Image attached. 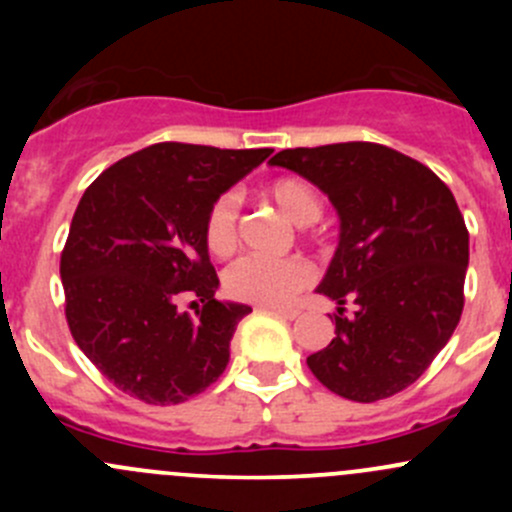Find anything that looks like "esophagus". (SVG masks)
Returning <instances> with one entry per match:
<instances>
[{"mask_svg":"<svg viewBox=\"0 0 512 512\" xmlns=\"http://www.w3.org/2000/svg\"><path fill=\"white\" fill-rule=\"evenodd\" d=\"M267 312L277 314V317H282V319H294L299 314L297 309H277V307H267Z\"/></svg>","mask_w":512,"mask_h":512,"instance_id":"esophagus-1","label":"esophagus"}]
</instances>
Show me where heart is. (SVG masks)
<instances>
[{"mask_svg":"<svg viewBox=\"0 0 512 512\" xmlns=\"http://www.w3.org/2000/svg\"><path fill=\"white\" fill-rule=\"evenodd\" d=\"M267 195L280 205L282 213L297 225H309L322 215L324 200L312 183L302 178L272 180ZM240 235V200L235 193H223L205 213L203 237L213 255L227 257L237 247ZM314 272L302 257L245 255L225 270V292L230 297L267 307H282L294 294L312 285Z\"/></svg>","mask_w":512,"mask_h":512,"instance_id":"obj_1","label":"heart"}]
</instances>
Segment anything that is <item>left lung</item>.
<instances>
[{
  "label": "left lung",
  "mask_w": 512,
  "mask_h": 512,
  "mask_svg": "<svg viewBox=\"0 0 512 512\" xmlns=\"http://www.w3.org/2000/svg\"><path fill=\"white\" fill-rule=\"evenodd\" d=\"M270 163L324 190L342 220L317 287L339 304L337 329L307 366L349 401L399 394L446 347L466 302L468 227L456 198L431 168L379 143L289 148Z\"/></svg>",
  "instance_id": "obj_1"
}]
</instances>
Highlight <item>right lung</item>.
<instances>
[{
  "label": "right lung",
  "mask_w": 512,
  "mask_h": 512,
  "mask_svg": "<svg viewBox=\"0 0 512 512\" xmlns=\"http://www.w3.org/2000/svg\"><path fill=\"white\" fill-rule=\"evenodd\" d=\"M270 153L156 143L86 188L61 250L64 312L81 352L123 394L183 404L225 371L252 309L215 299L205 213ZM180 296L204 304L195 318L179 312Z\"/></svg>",
  "instance_id": "add662e5"
}]
</instances>
